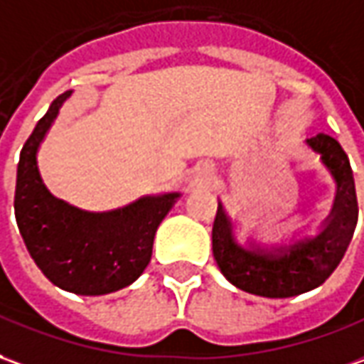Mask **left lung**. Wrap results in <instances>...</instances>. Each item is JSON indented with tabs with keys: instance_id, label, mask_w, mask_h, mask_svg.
I'll use <instances>...</instances> for the list:
<instances>
[{
	"instance_id": "1",
	"label": "left lung",
	"mask_w": 364,
	"mask_h": 364,
	"mask_svg": "<svg viewBox=\"0 0 364 364\" xmlns=\"http://www.w3.org/2000/svg\"><path fill=\"white\" fill-rule=\"evenodd\" d=\"M337 181V200L321 235L314 240L294 244L279 254L242 250L232 240L230 223L217 208L213 223V256L232 286L262 297H291L321 286L339 266L349 248L359 218V203L349 157L341 144L327 134L307 139Z\"/></svg>"
}]
</instances>
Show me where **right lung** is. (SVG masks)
<instances>
[{
	"label": "right lung",
	"instance_id": "right-lung-1",
	"mask_svg": "<svg viewBox=\"0 0 364 364\" xmlns=\"http://www.w3.org/2000/svg\"><path fill=\"white\" fill-rule=\"evenodd\" d=\"M68 94L53 100L23 146L15 218L31 258L55 286L78 296H104L129 286L146 270L157 226L179 195L146 197L102 215L53 197L41 179L37 151Z\"/></svg>",
	"mask_w": 364,
	"mask_h": 364
}]
</instances>
